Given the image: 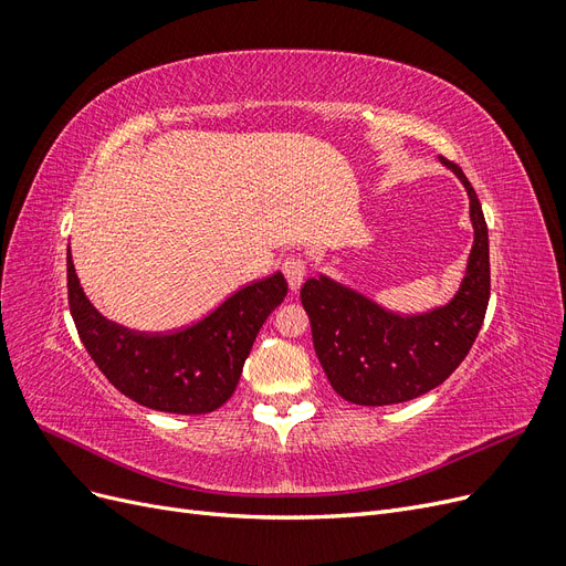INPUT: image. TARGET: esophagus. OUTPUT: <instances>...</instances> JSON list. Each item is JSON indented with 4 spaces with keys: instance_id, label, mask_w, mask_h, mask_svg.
<instances>
[{
    "instance_id": "obj_1",
    "label": "esophagus",
    "mask_w": 566,
    "mask_h": 566,
    "mask_svg": "<svg viewBox=\"0 0 566 566\" xmlns=\"http://www.w3.org/2000/svg\"><path fill=\"white\" fill-rule=\"evenodd\" d=\"M283 273H285V281H287L290 290L297 293V290L304 283V279H306V264H304L302 256H297V254L287 256V260L283 262Z\"/></svg>"
}]
</instances>
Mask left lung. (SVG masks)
Instances as JSON below:
<instances>
[{"mask_svg": "<svg viewBox=\"0 0 566 566\" xmlns=\"http://www.w3.org/2000/svg\"><path fill=\"white\" fill-rule=\"evenodd\" d=\"M439 160L465 186L474 231L465 276L447 304L399 314L323 273L302 285L318 361L349 403L389 406L422 397L460 366L484 323L491 295L484 212L462 169Z\"/></svg>", "mask_w": 566, "mask_h": 566, "instance_id": "1", "label": "left lung"}]
</instances>
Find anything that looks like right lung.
Segmentation results:
<instances>
[{
	"instance_id": "add662e5",
	"label": "right lung",
	"mask_w": 566,
	"mask_h": 566,
	"mask_svg": "<svg viewBox=\"0 0 566 566\" xmlns=\"http://www.w3.org/2000/svg\"><path fill=\"white\" fill-rule=\"evenodd\" d=\"M67 302L84 349L108 382L153 410L202 416L224 406L269 314L287 295L283 273L254 281L200 321L172 333H136L98 314L67 248Z\"/></svg>"
}]
</instances>
